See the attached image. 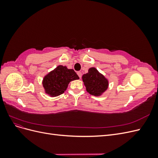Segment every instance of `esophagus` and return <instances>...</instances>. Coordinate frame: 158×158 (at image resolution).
I'll list each match as a JSON object with an SVG mask.
<instances>
[{"instance_id": "obj_1", "label": "esophagus", "mask_w": 158, "mask_h": 158, "mask_svg": "<svg viewBox=\"0 0 158 158\" xmlns=\"http://www.w3.org/2000/svg\"><path fill=\"white\" fill-rule=\"evenodd\" d=\"M77 74L78 75L80 78H81V77H82V73H81V72H80V71H78V72H77Z\"/></svg>"}]
</instances>
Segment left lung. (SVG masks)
<instances>
[{
    "mask_svg": "<svg viewBox=\"0 0 158 158\" xmlns=\"http://www.w3.org/2000/svg\"><path fill=\"white\" fill-rule=\"evenodd\" d=\"M82 80L87 92L95 96H99L108 88V80L94 67L90 68L88 73L82 76Z\"/></svg>",
    "mask_w": 158,
    "mask_h": 158,
    "instance_id": "obj_1",
    "label": "left lung"
}]
</instances>
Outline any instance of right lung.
Wrapping results in <instances>:
<instances>
[{
  "mask_svg": "<svg viewBox=\"0 0 158 158\" xmlns=\"http://www.w3.org/2000/svg\"><path fill=\"white\" fill-rule=\"evenodd\" d=\"M78 79V76L73 69L59 65L45 76L43 85L46 94L51 97H56L64 92L70 82Z\"/></svg>",
  "mask_w": 158,
  "mask_h": 158,
  "instance_id": "1",
  "label": "right lung"
}]
</instances>
